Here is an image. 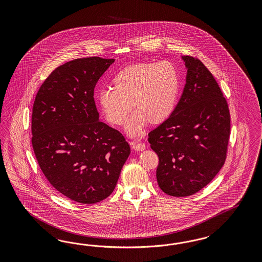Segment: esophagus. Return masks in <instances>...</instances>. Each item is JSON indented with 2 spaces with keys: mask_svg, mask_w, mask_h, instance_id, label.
Masks as SVG:
<instances>
[{
  "mask_svg": "<svg viewBox=\"0 0 262 262\" xmlns=\"http://www.w3.org/2000/svg\"><path fill=\"white\" fill-rule=\"evenodd\" d=\"M132 147H133V149H135V151H143V150H145V148H146L145 144L142 142L132 143Z\"/></svg>",
  "mask_w": 262,
  "mask_h": 262,
  "instance_id": "esophagus-1",
  "label": "esophagus"
}]
</instances>
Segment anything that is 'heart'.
I'll use <instances>...</instances> for the list:
<instances>
[{"mask_svg":"<svg viewBox=\"0 0 262 262\" xmlns=\"http://www.w3.org/2000/svg\"><path fill=\"white\" fill-rule=\"evenodd\" d=\"M113 85L99 89L97 101L105 119L113 125L127 121L129 135H139L150 121L159 124L174 111L180 92V75L174 64L167 60L135 64L124 68L114 77Z\"/></svg>","mask_w":262,"mask_h":262,"instance_id":"obj_1","label":"heart"}]
</instances>
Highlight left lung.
<instances>
[{"label":"left lung","mask_w":262,"mask_h":262,"mask_svg":"<svg viewBox=\"0 0 262 262\" xmlns=\"http://www.w3.org/2000/svg\"><path fill=\"white\" fill-rule=\"evenodd\" d=\"M186 83L168 119L149 133L159 157L157 180L167 195L186 197L210 183L227 158L230 116L214 77L193 56H182Z\"/></svg>","instance_id":"obj_1"}]
</instances>
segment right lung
Here are the masks:
<instances>
[{
	"label": "right lung",
	"instance_id": "right-lung-1",
	"mask_svg": "<svg viewBox=\"0 0 262 262\" xmlns=\"http://www.w3.org/2000/svg\"><path fill=\"white\" fill-rule=\"evenodd\" d=\"M115 59L92 56L60 65L36 94L32 144L40 169L56 190L80 204L107 198L130 147L99 121L94 88Z\"/></svg>",
	"mask_w": 262,
	"mask_h": 262
}]
</instances>
